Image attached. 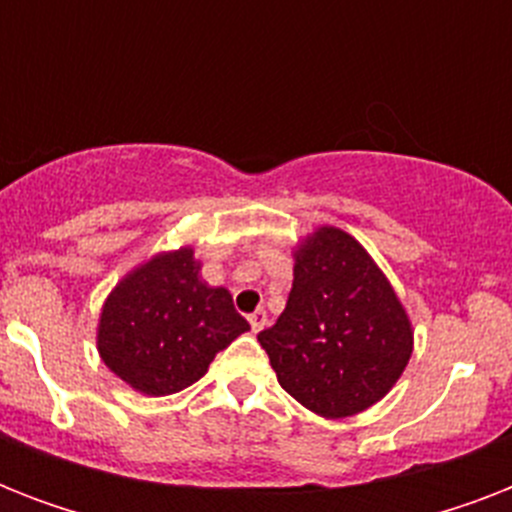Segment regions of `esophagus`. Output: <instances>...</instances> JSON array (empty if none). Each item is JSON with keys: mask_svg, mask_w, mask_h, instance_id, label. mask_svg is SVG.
<instances>
[{"mask_svg": "<svg viewBox=\"0 0 512 512\" xmlns=\"http://www.w3.org/2000/svg\"><path fill=\"white\" fill-rule=\"evenodd\" d=\"M265 321H268V316H265L263 308H257L255 313H249V327H252V332H260V329L265 327Z\"/></svg>", "mask_w": 512, "mask_h": 512, "instance_id": "1", "label": "esophagus"}]
</instances>
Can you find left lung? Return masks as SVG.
I'll return each mask as SVG.
<instances>
[{
  "label": "left lung",
  "instance_id": "8db88e82",
  "mask_svg": "<svg viewBox=\"0 0 512 512\" xmlns=\"http://www.w3.org/2000/svg\"><path fill=\"white\" fill-rule=\"evenodd\" d=\"M412 324L361 244L324 225L295 252L287 308L257 340L279 385L337 420L377 404L412 356Z\"/></svg>",
  "mask_w": 512,
  "mask_h": 512
}]
</instances>
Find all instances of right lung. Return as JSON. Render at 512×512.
<instances>
[{
  "label": "right lung",
  "mask_w": 512,
  "mask_h": 512,
  "mask_svg": "<svg viewBox=\"0 0 512 512\" xmlns=\"http://www.w3.org/2000/svg\"><path fill=\"white\" fill-rule=\"evenodd\" d=\"M247 319L228 289L199 279L193 249L151 257L108 295L98 327L100 358L146 396H170L204 377Z\"/></svg>",
  "instance_id": "right-lung-1"
}]
</instances>
